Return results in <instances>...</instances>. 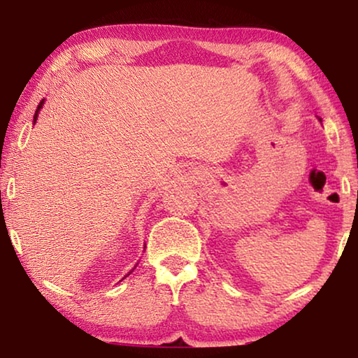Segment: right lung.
I'll use <instances>...</instances> for the list:
<instances>
[{"label":"right lung","instance_id":"add662e5","mask_svg":"<svg viewBox=\"0 0 358 358\" xmlns=\"http://www.w3.org/2000/svg\"><path fill=\"white\" fill-rule=\"evenodd\" d=\"M42 104H43V99L41 101V104L37 106V112H36V115H34V124H36V120H37V114H38V110H41V107H42ZM129 275H130V272H129Z\"/></svg>","mask_w":358,"mask_h":358}]
</instances>
